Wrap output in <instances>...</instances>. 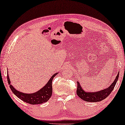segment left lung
Masks as SVG:
<instances>
[{"instance_id": "8db88e82", "label": "left lung", "mask_w": 125, "mask_h": 125, "mask_svg": "<svg viewBox=\"0 0 125 125\" xmlns=\"http://www.w3.org/2000/svg\"><path fill=\"white\" fill-rule=\"evenodd\" d=\"M119 76V72L115 79L112 84L106 89L102 90L101 91L97 92H86L83 89V88L80 85V83L77 81V87L76 93L78 96L81 99L87 102H99L106 99L109 96L111 92L113 91L114 88L116 85L117 80Z\"/></svg>"}]
</instances>
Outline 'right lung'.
<instances>
[{"instance_id": "obj_1", "label": "right lung", "mask_w": 125, "mask_h": 125, "mask_svg": "<svg viewBox=\"0 0 125 125\" xmlns=\"http://www.w3.org/2000/svg\"><path fill=\"white\" fill-rule=\"evenodd\" d=\"M57 74H58V73L53 75L48 81V83L43 87H42V89L36 93L32 94L23 93L16 90L11 85L10 80L9 77L8 73H7V80L11 90L13 91V93L16 96L26 103L31 104V105H36V104H41L46 103L52 96V81L53 78Z\"/></svg>"}]
</instances>
